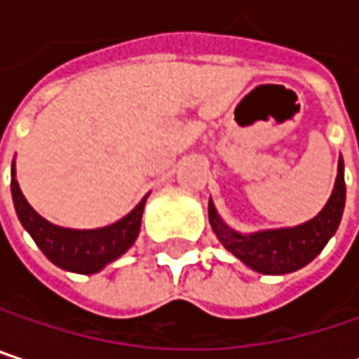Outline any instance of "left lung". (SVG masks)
<instances>
[{
	"instance_id": "left-lung-1",
	"label": "left lung",
	"mask_w": 359,
	"mask_h": 359,
	"mask_svg": "<svg viewBox=\"0 0 359 359\" xmlns=\"http://www.w3.org/2000/svg\"><path fill=\"white\" fill-rule=\"evenodd\" d=\"M343 158L339 156L337 179L332 193L323 210L304 224L285 229H266L255 233H239L231 229L218 214L214 201L208 203V216L218 241L248 268L259 274H289L308 266L330 237L337 233L345 208V175Z\"/></svg>"
}]
</instances>
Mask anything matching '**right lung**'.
<instances>
[{"label": "right lung", "mask_w": 359, "mask_h": 359, "mask_svg": "<svg viewBox=\"0 0 359 359\" xmlns=\"http://www.w3.org/2000/svg\"><path fill=\"white\" fill-rule=\"evenodd\" d=\"M10 187H12V199L20 224L33 237L36 248L45 253V257L62 270L76 272V274H95L104 270L109 262L118 259L122 253L130 250L135 239L139 237L147 195L118 222L102 229L81 231V229H64L51 224L41 214H36L18 187L14 162H12Z\"/></svg>", "instance_id": "right-lung-1"}]
</instances>
